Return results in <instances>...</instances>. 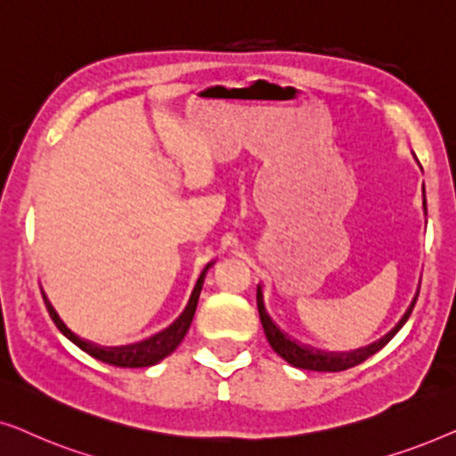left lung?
Listing matches in <instances>:
<instances>
[{
	"label": "left lung",
	"mask_w": 456,
	"mask_h": 456,
	"mask_svg": "<svg viewBox=\"0 0 456 456\" xmlns=\"http://www.w3.org/2000/svg\"><path fill=\"white\" fill-rule=\"evenodd\" d=\"M415 303H417V297H415V301L411 303V307L407 309V314H404L403 320L398 322L395 330H390V332L386 334L382 340L373 342V345L365 346V348H357V351H351V353H323V351H315V348H311V346H305V345H301V342H297L295 338H290L289 334L282 332V330L273 323L272 317L267 315L265 305H264V295H261V289L257 286L259 320H261V326H264L265 338H267V342H270V346L284 361H289L292 367H298V370H311V371H345V370H348V367L363 363L367 357H371V354H376L379 348H384L386 345H388V342L392 340V336H395L398 330L404 326V322L409 320Z\"/></svg>",
	"instance_id": "1"
}]
</instances>
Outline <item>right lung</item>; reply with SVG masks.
<instances>
[{
  "mask_svg": "<svg viewBox=\"0 0 456 456\" xmlns=\"http://www.w3.org/2000/svg\"><path fill=\"white\" fill-rule=\"evenodd\" d=\"M208 267H205L201 276H199L195 290H192V295L189 298V305H186V309L183 311V315H180L178 320L174 322L170 328L164 330V332L155 334L153 338L142 340V342H139V345L99 346V345H95V342H89V340L80 338V336L74 334L72 330L66 328V323L60 320L58 314H55V309L52 307V303L47 301L45 295H43V301H45V307L49 311V317H52L53 323H55V326H58L60 332L64 334L68 340H72L78 348H83L85 353H89L91 357L103 361V363L116 365V367H149V365L159 363L161 359H166L167 354L176 351V346L180 345V342H183L186 332H189L192 317H195L197 301H199V295H201L203 278H205V272H208Z\"/></svg>",
  "mask_w": 456,
  "mask_h": 456,
  "instance_id": "right-lung-1",
  "label": "right lung"
}]
</instances>
